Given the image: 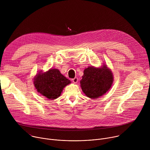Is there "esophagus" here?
<instances>
[{
    "label": "esophagus",
    "mask_w": 150,
    "mask_h": 150,
    "mask_svg": "<svg viewBox=\"0 0 150 150\" xmlns=\"http://www.w3.org/2000/svg\"><path fill=\"white\" fill-rule=\"evenodd\" d=\"M78 78H76V77H75V78H74L72 79V81H73V82L75 83H77V82H78Z\"/></svg>",
    "instance_id": "esophagus-1"
}]
</instances>
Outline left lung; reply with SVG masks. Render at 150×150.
<instances>
[{
    "label": "left lung",
    "instance_id": "8db88e82",
    "mask_svg": "<svg viewBox=\"0 0 150 150\" xmlns=\"http://www.w3.org/2000/svg\"><path fill=\"white\" fill-rule=\"evenodd\" d=\"M80 84L82 91L93 99L97 98L108 92L113 82V74L104 63L100 68L89 67L85 69Z\"/></svg>",
    "mask_w": 150,
    "mask_h": 150
}]
</instances>
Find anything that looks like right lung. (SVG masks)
I'll return each instance as SVG.
<instances>
[{
  "instance_id": "1",
  "label": "right lung",
  "mask_w": 150,
  "mask_h": 150,
  "mask_svg": "<svg viewBox=\"0 0 150 150\" xmlns=\"http://www.w3.org/2000/svg\"><path fill=\"white\" fill-rule=\"evenodd\" d=\"M71 82L57 69H50L45 72L40 71L34 78L37 91L50 100L58 98L63 89Z\"/></svg>"
}]
</instances>
